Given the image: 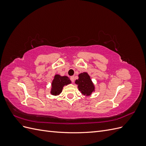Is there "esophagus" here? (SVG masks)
Masks as SVG:
<instances>
[{"label":"esophagus","mask_w":146,"mask_h":146,"mask_svg":"<svg viewBox=\"0 0 146 146\" xmlns=\"http://www.w3.org/2000/svg\"><path fill=\"white\" fill-rule=\"evenodd\" d=\"M70 80H71V82H72V83H74V81H75V77H74V76H71L70 77Z\"/></svg>","instance_id":"34e87169"}]
</instances>
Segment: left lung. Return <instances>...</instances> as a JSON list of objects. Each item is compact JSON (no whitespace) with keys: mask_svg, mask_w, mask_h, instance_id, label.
<instances>
[{"mask_svg":"<svg viewBox=\"0 0 146 146\" xmlns=\"http://www.w3.org/2000/svg\"><path fill=\"white\" fill-rule=\"evenodd\" d=\"M76 83L78 85V90L83 95L90 96L94 91V86L91 78L87 72L81 73L78 75V79L76 80Z\"/></svg>","mask_w":146,"mask_h":146,"instance_id":"obj_1","label":"left lung"}]
</instances>
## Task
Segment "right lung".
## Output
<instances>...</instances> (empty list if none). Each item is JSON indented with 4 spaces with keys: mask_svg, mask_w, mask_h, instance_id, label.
Listing matches in <instances>:
<instances>
[{
    "mask_svg": "<svg viewBox=\"0 0 146 146\" xmlns=\"http://www.w3.org/2000/svg\"><path fill=\"white\" fill-rule=\"evenodd\" d=\"M70 83L71 81L67 76H60V75H55L52 83L51 94L54 96L59 95L62 91L63 86Z\"/></svg>",
    "mask_w": 146,
    "mask_h": 146,
    "instance_id": "obj_1",
    "label": "right lung"
}]
</instances>
